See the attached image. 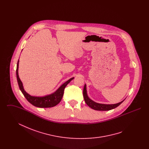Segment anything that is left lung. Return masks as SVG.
I'll use <instances>...</instances> for the list:
<instances>
[{"label":"left lung","instance_id":"8db88e82","mask_svg":"<svg viewBox=\"0 0 149 149\" xmlns=\"http://www.w3.org/2000/svg\"><path fill=\"white\" fill-rule=\"evenodd\" d=\"M86 84L84 85V89H83V97L84 98L85 103L89 107H90L91 108H92L94 110L97 111H109L111 109H114L116 107L120 106V104L125 100H122L120 103H116V104H100V103H98L95 102H94L92 99H90L87 94L86 92Z\"/></svg>","mask_w":149,"mask_h":149}]
</instances>
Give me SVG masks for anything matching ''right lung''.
<instances>
[{"mask_svg": "<svg viewBox=\"0 0 149 149\" xmlns=\"http://www.w3.org/2000/svg\"><path fill=\"white\" fill-rule=\"evenodd\" d=\"M18 66H19V60L18 61L17 65L16 75H17V81H18L19 89L22 93H23V94L24 95V96L25 97V98L31 104H32L34 106L39 107V108H50V107L56 106L57 104H58L61 100V99L64 95V89L66 86L68 85L74 78H71L68 81H66L63 85H61L60 87L58 88V89H57L56 92L51 94L47 95L43 97L32 96L26 92L23 88L22 82L21 79H19V75H18Z\"/></svg>", "mask_w": 149, "mask_h": 149, "instance_id": "1", "label": "right lung"}]
</instances>
